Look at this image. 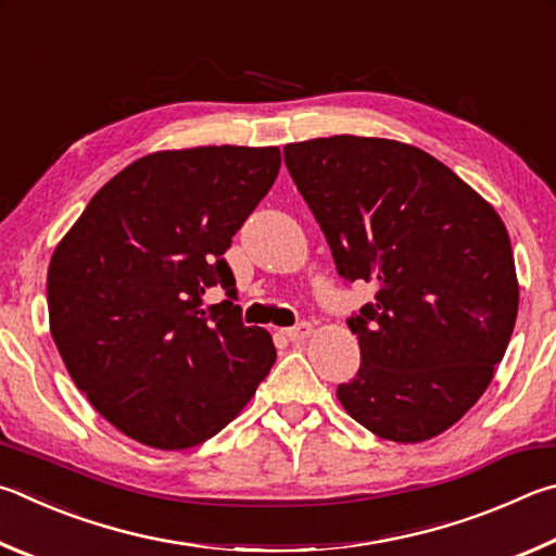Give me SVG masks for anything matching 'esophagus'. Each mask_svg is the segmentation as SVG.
I'll return each instance as SVG.
<instances>
[{"label": "esophagus", "mask_w": 556, "mask_h": 556, "mask_svg": "<svg viewBox=\"0 0 556 556\" xmlns=\"http://www.w3.org/2000/svg\"><path fill=\"white\" fill-rule=\"evenodd\" d=\"M309 334H313V325H309V323H300L295 327L286 329V337L290 339V342H305Z\"/></svg>", "instance_id": "esophagus-1"}]
</instances>
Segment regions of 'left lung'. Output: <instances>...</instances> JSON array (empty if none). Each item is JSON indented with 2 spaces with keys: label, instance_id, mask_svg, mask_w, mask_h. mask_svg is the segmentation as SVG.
<instances>
[{
  "label": "left lung",
  "instance_id": "1",
  "mask_svg": "<svg viewBox=\"0 0 556 556\" xmlns=\"http://www.w3.org/2000/svg\"><path fill=\"white\" fill-rule=\"evenodd\" d=\"M283 155L339 276L378 286L349 317L362 368L337 388L339 403L381 440L450 430L489 388L518 317L498 212L410 143L344 134L288 143Z\"/></svg>",
  "mask_w": 556,
  "mask_h": 556
}]
</instances>
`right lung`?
Listing matches in <instances>:
<instances>
[{
    "mask_svg": "<svg viewBox=\"0 0 556 556\" xmlns=\"http://www.w3.org/2000/svg\"><path fill=\"white\" fill-rule=\"evenodd\" d=\"M280 170L276 146L155 151L94 194L48 266V319L67 374L106 422L180 452L224 430L276 364L241 323L231 237ZM222 285L229 301L201 307Z\"/></svg>",
    "mask_w": 556,
    "mask_h": 556,
    "instance_id": "1",
    "label": "right lung"
}]
</instances>
